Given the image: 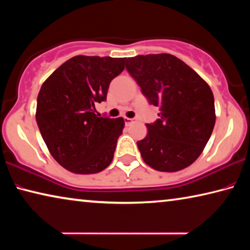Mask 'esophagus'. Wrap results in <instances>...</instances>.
<instances>
[{
  "label": "esophagus",
  "mask_w": 250,
  "mask_h": 250,
  "mask_svg": "<svg viewBox=\"0 0 250 250\" xmlns=\"http://www.w3.org/2000/svg\"><path fill=\"white\" fill-rule=\"evenodd\" d=\"M134 121H135V119H132V118L125 117V125H130L131 124H133Z\"/></svg>",
  "instance_id": "34e87169"
}]
</instances>
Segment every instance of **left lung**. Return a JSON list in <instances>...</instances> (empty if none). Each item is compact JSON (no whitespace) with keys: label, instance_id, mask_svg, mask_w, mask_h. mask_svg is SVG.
I'll return each instance as SVG.
<instances>
[{"label":"left lung","instance_id":"left-lung-1","mask_svg":"<svg viewBox=\"0 0 250 250\" xmlns=\"http://www.w3.org/2000/svg\"><path fill=\"white\" fill-rule=\"evenodd\" d=\"M125 62L150 104L160 107L159 119L146 125V137L137 142L143 161L161 172L189 167L204 150L216 120L210 87L171 54L139 55Z\"/></svg>","mask_w":250,"mask_h":250}]
</instances>
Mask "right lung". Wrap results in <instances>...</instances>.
<instances>
[{
    "label": "right lung",
    "mask_w": 250,
    "mask_h": 250,
    "mask_svg": "<svg viewBox=\"0 0 250 250\" xmlns=\"http://www.w3.org/2000/svg\"><path fill=\"white\" fill-rule=\"evenodd\" d=\"M125 58L83 56L68 59L42 84L36 122L53 158L76 174L104 170L113 159L124 118L97 115L111 80L125 69Z\"/></svg>",
    "instance_id": "right-lung-1"
}]
</instances>
